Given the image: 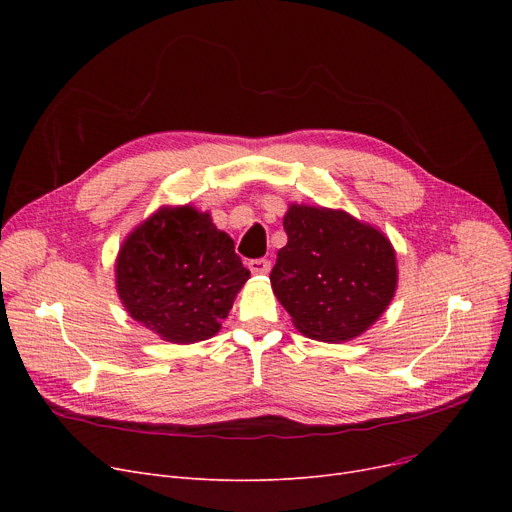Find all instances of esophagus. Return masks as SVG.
I'll use <instances>...</instances> for the list:
<instances>
[{"label": "esophagus", "mask_w": 512, "mask_h": 512, "mask_svg": "<svg viewBox=\"0 0 512 512\" xmlns=\"http://www.w3.org/2000/svg\"><path fill=\"white\" fill-rule=\"evenodd\" d=\"M270 267H272V263L267 261V259H253V261H249V270L253 274H257V276H263V274L270 272Z\"/></svg>", "instance_id": "1"}]
</instances>
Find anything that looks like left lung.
Masks as SVG:
<instances>
[{
    "instance_id": "1",
    "label": "left lung",
    "mask_w": 512,
    "mask_h": 512,
    "mask_svg": "<svg viewBox=\"0 0 512 512\" xmlns=\"http://www.w3.org/2000/svg\"><path fill=\"white\" fill-rule=\"evenodd\" d=\"M284 230L270 282L294 328L330 344L367 332L398 286L390 238L344 209L305 203L288 205Z\"/></svg>"
}]
</instances>
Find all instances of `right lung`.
<instances>
[{
	"mask_svg": "<svg viewBox=\"0 0 512 512\" xmlns=\"http://www.w3.org/2000/svg\"><path fill=\"white\" fill-rule=\"evenodd\" d=\"M249 278L234 240L188 203L161 205L128 232L116 257L126 313L172 344L218 334Z\"/></svg>",
	"mask_w": 512,
	"mask_h": 512,
	"instance_id": "add662e5",
	"label": "right lung"
}]
</instances>
